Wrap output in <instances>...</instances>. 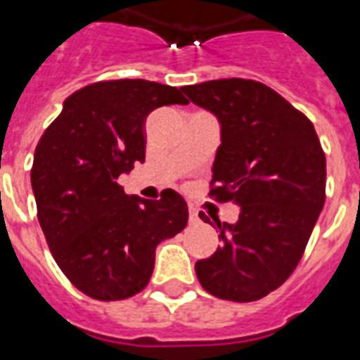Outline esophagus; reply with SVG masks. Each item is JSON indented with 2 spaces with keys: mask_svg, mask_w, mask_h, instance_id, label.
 <instances>
[{
  "mask_svg": "<svg viewBox=\"0 0 360 360\" xmlns=\"http://www.w3.org/2000/svg\"><path fill=\"white\" fill-rule=\"evenodd\" d=\"M188 220L190 224H198V221H200V214H198V210H195L194 207H190L188 209Z\"/></svg>",
  "mask_w": 360,
  "mask_h": 360,
  "instance_id": "1",
  "label": "esophagus"
}]
</instances>
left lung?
Here are the masks:
<instances>
[{"mask_svg":"<svg viewBox=\"0 0 360 360\" xmlns=\"http://www.w3.org/2000/svg\"><path fill=\"white\" fill-rule=\"evenodd\" d=\"M181 90L220 124L210 195L238 207L233 224L214 220L221 244L195 276L220 300L255 302L302 259L326 201V155L311 120L266 84L216 79Z\"/></svg>","mask_w":360,"mask_h":360,"instance_id":"left-lung-1","label":"left lung"}]
</instances>
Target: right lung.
<instances>
[{
    "label": "right lung",
    "instance_id": "1",
    "mask_svg": "<svg viewBox=\"0 0 360 360\" xmlns=\"http://www.w3.org/2000/svg\"><path fill=\"white\" fill-rule=\"evenodd\" d=\"M186 103L168 84L103 81L70 96L44 131L31 170L38 221L58 268L86 296L114 302L139 294L157 246L185 229L188 209L175 190L144 200L116 179L144 162L148 114Z\"/></svg>",
    "mask_w": 360,
    "mask_h": 360
}]
</instances>
